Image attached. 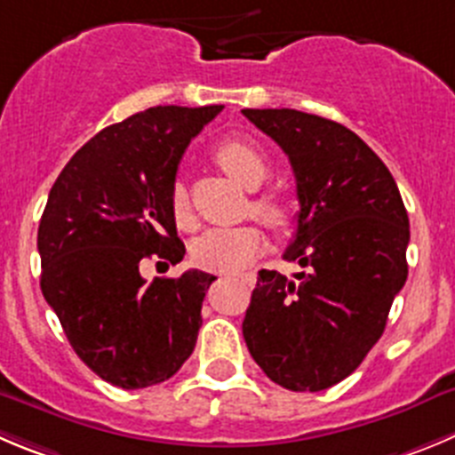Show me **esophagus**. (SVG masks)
<instances>
[{
    "label": "esophagus",
    "instance_id": "34e87169",
    "mask_svg": "<svg viewBox=\"0 0 455 455\" xmlns=\"http://www.w3.org/2000/svg\"><path fill=\"white\" fill-rule=\"evenodd\" d=\"M240 280L242 283H251V278H249V275H240Z\"/></svg>",
    "mask_w": 455,
    "mask_h": 455
}]
</instances>
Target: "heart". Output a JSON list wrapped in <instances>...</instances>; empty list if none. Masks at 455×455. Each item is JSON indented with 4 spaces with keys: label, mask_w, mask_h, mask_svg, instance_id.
<instances>
[{
    "label": "heart",
    "mask_w": 455,
    "mask_h": 455,
    "mask_svg": "<svg viewBox=\"0 0 455 455\" xmlns=\"http://www.w3.org/2000/svg\"><path fill=\"white\" fill-rule=\"evenodd\" d=\"M215 159L233 180L247 188H258L269 172L267 155L260 150V146L247 141V139H228V141L220 143V148L215 150ZM251 208L253 213L271 228H283L290 222V206H287L285 197H280L278 193L258 195ZM170 213H172L177 227L184 231L195 227L188 190L181 181H175L170 188ZM262 249H265V233L253 224L220 227L211 228L195 240L193 260L195 265L206 271L231 274V271L244 269Z\"/></svg>",
    "instance_id": "heart-1"
}]
</instances>
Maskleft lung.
Returning a JSON list of instances; mask_svg holds the SVG:
<instances>
[{"label":"left lung","instance_id":"8db88e82","mask_svg":"<svg viewBox=\"0 0 455 455\" xmlns=\"http://www.w3.org/2000/svg\"><path fill=\"white\" fill-rule=\"evenodd\" d=\"M290 156L299 224L294 278L258 271L242 334L271 381L316 393L359 368L384 334L409 265V215L384 161L341 123L299 109H242Z\"/></svg>","mask_w":455,"mask_h":455}]
</instances>
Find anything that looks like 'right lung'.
<instances>
[{
  "label": "right lung",
  "mask_w": 455,
  "mask_h": 455,
  "mask_svg": "<svg viewBox=\"0 0 455 455\" xmlns=\"http://www.w3.org/2000/svg\"><path fill=\"white\" fill-rule=\"evenodd\" d=\"M222 109L159 105L105 127L71 156L46 199L42 294L76 355L118 388L170 379L197 343L215 275L190 269L148 285L139 265L184 260L170 188L190 139Z\"/></svg>",
  "instance_id": "1"
}]
</instances>
